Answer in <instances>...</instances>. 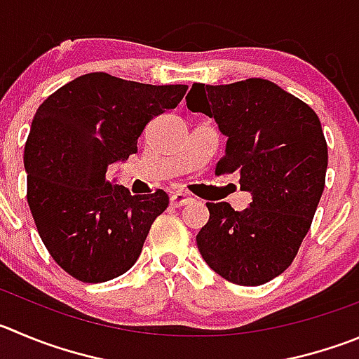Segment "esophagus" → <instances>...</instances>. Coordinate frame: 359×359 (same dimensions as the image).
<instances>
[{
	"mask_svg": "<svg viewBox=\"0 0 359 359\" xmlns=\"http://www.w3.org/2000/svg\"><path fill=\"white\" fill-rule=\"evenodd\" d=\"M170 202H172V205H175V207H182V205H186V203L191 202V196H187L186 193H180V191H177V193H172V196H170Z\"/></svg>",
	"mask_w": 359,
	"mask_h": 359,
	"instance_id": "1",
	"label": "esophagus"
}]
</instances>
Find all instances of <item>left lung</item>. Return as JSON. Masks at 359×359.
I'll return each mask as SVG.
<instances>
[{"instance_id": "8db88e82", "label": "left lung", "mask_w": 359, "mask_h": 359, "mask_svg": "<svg viewBox=\"0 0 359 359\" xmlns=\"http://www.w3.org/2000/svg\"><path fill=\"white\" fill-rule=\"evenodd\" d=\"M187 109L216 120L225 156L216 175L237 173L251 195L244 210L207 203L196 236L203 260L244 287L267 283L292 264L323 196L327 145L317 113L274 83L250 78L232 85L195 83Z\"/></svg>"}]
</instances>
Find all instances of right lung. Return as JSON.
Listing matches in <instances>:
<instances>
[{
	"mask_svg": "<svg viewBox=\"0 0 359 359\" xmlns=\"http://www.w3.org/2000/svg\"><path fill=\"white\" fill-rule=\"evenodd\" d=\"M186 90L92 72L63 85L36 109L25 147L26 196L40 239L76 280H113L138 260L170 198L163 189L133 196L109 182V164L138 152L147 123L177 108Z\"/></svg>",
	"mask_w": 359,
	"mask_h": 359,
	"instance_id": "add662e5",
	"label": "right lung"
}]
</instances>
